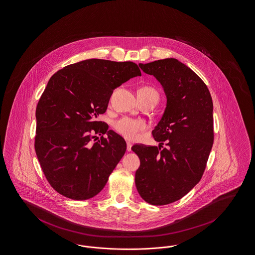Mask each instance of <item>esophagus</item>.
I'll return each mask as SVG.
<instances>
[{
  "instance_id": "34e87169",
  "label": "esophagus",
  "mask_w": 255,
  "mask_h": 255,
  "mask_svg": "<svg viewBox=\"0 0 255 255\" xmlns=\"http://www.w3.org/2000/svg\"><path fill=\"white\" fill-rule=\"evenodd\" d=\"M131 146H132V145H131V143L128 141V142H127V150H128V152H129V151H131Z\"/></svg>"
}]
</instances>
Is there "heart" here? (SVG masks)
I'll return each instance as SVG.
<instances>
[{
    "mask_svg": "<svg viewBox=\"0 0 255 255\" xmlns=\"http://www.w3.org/2000/svg\"><path fill=\"white\" fill-rule=\"evenodd\" d=\"M138 93L145 95H153L158 98L157 91L151 86H143L138 90ZM114 129L128 140H136L142 131L146 129V124L141 120L122 118L115 122Z\"/></svg>",
    "mask_w": 255,
    "mask_h": 255,
    "instance_id": "heart-1",
    "label": "heart"
}]
</instances>
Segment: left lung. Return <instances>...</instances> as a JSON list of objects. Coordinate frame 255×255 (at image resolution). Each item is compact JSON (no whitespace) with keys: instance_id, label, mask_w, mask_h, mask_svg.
<instances>
[{"instance_id":"left-lung-1","label":"left lung","mask_w":255,"mask_h":255,"mask_svg":"<svg viewBox=\"0 0 255 255\" xmlns=\"http://www.w3.org/2000/svg\"><path fill=\"white\" fill-rule=\"evenodd\" d=\"M139 66L160 82L167 105L152 132L160 145L131 147L140 159L136 188L147 203L162 206L184 197L203 176L214 143L213 101L203 80L176 59Z\"/></svg>"}]
</instances>
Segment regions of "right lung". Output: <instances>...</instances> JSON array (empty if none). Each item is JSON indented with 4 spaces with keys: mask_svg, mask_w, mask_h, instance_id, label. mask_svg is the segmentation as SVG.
I'll list each match as a JSON object with an SVG mask.
<instances>
[{
    "mask_svg": "<svg viewBox=\"0 0 255 255\" xmlns=\"http://www.w3.org/2000/svg\"><path fill=\"white\" fill-rule=\"evenodd\" d=\"M135 76H141L135 63L102 59L68 65L52 75L36 105L34 150L58 193L87 200L106 185L127 144L96 119L105 113L114 89Z\"/></svg>",
    "mask_w": 255,
    "mask_h": 255,
    "instance_id": "obj_1",
    "label": "right lung"
}]
</instances>
